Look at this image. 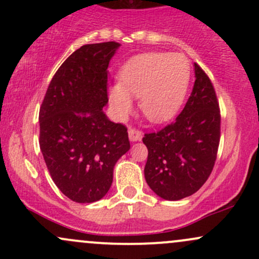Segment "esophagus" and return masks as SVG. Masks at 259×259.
Masks as SVG:
<instances>
[{"label": "esophagus", "mask_w": 259, "mask_h": 259, "mask_svg": "<svg viewBox=\"0 0 259 259\" xmlns=\"http://www.w3.org/2000/svg\"><path fill=\"white\" fill-rule=\"evenodd\" d=\"M127 133H129V139L132 140V141H140V140L142 139V132H140L139 129H135V127L130 126L129 130H127Z\"/></svg>", "instance_id": "34e87169"}]
</instances>
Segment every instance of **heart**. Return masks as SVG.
<instances>
[{
  "label": "heart",
  "mask_w": 259,
  "mask_h": 259,
  "mask_svg": "<svg viewBox=\"0 0 259 259\" xmlns=\"http://www.w3.org/2000/svg\"><path fill=\"white\" fill-rule=\"evenodd\" d=\"M120 84L109 89V101L119 115L133 108L139 99L142 114L154 123L168 120L177 113L185 95L189 72L179 56L146 53L133 58L119 74Z\"/></svg>",
  "instance_id": "obj_1"
}]
</instances>
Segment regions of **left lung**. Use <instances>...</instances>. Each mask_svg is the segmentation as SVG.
Segmentation results:
<instances>
[{
    "label": "left lung",
    "instance_id": "obj_1",
    "mask_svg": "<svg viewBox=\"0 0 259 259\" xmlns=\"http://www.w3.org/2000/svg\"><path fill=\"white\" fill-rule=\"evenodd\" d=\"M195 84L181 113L157 133L145 134V179L159 197L178 201L206 183L221 141V109L212 81L195 64Z\"/></svg>",
    "mask_w": 259,
    "mask_h": 259
}]
</instances>
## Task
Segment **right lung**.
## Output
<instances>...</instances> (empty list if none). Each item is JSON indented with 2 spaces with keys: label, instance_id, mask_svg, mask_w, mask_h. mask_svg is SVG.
I'll return each mask as SVG.
<instances>
[{
  "label": "right lung",
  "instance_id": "right-lung-1",
  "mask_svg": "<svg viewBox=\"0 0 259 259\" xmlns=\"http://www.w3.org/2000/svg\"><path fill=\"white\" fill-rule=\"evenodd\" d=\"M120 45H84L56 72L40 107V148L53 183L78 203L108 192L113 168L130 148L127 129L103 113L107 68Z\"/></svg>",
  "mask_w": 259,
  "mask_h": 259
}]
</instances>
